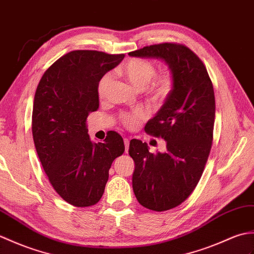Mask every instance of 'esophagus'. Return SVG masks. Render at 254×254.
<instances>
[{
    "label": "esophagus",
    "mask_w": 254,
    "mask_h": 254,
    "mask_svg": "<svg viewBox=\"0 0 254 254\" xmlns=\"http://www.w3.org/2000/svg\"><path fill=\"white\" fill-rule=\"evenodd\" d=\"M124 143H125V152L127 153V152H128V148H129V139H128V138L124 139Z\"/></svg>",
    "instance_id": "1"
}]
</instances>
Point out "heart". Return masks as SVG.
I'll use <instances>...</instances> for the list:
<instances>
[{
	"instance_id": "obj_1",
	"label": "heart",
	"mask_w": 254,
	"mask_h": 254,
	"mask_svg": "<svg viewBox=\"0 0 254 254\" xmlns=\"http://www.w3.org/2000/svg\"><path fill=\"white\" fill-rule=\"evenodd\" d=\"M122 74L137 90H144L155 76V67L151 62L142 59H131L122 67ZM112 82V75L110 72L101 78L98 83V94L100 98H104ZM174 88V78L172 72L165 71L155 78L150 88V98L156 103H162L171 94ZM145 118V113L136 111L132 114H123L121 116L122 123L126 127H136L139 122Z\"/></svg>"
}]
</instances>
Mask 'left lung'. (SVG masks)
Returning a JSON list of instances; mask_svg holds the SVG:
<instances>
[{"instance_id":"obj_1","label":"left lung","mask_w":254,"mask_h":254,"mask_svg":"<svg viewBox=\"0 0 254 254\" xmlns=\"http://www.w3.org/2000/svg\"><path fill=\"white\" fill-rule=\"evenodd\" d=\"M128 55L164 62L174 78L171 94L144 127L165 140L166 151L151 153L136 139L129 144L138 202L152 211H167L188 198L203 173L215 118L213 84L202 61L182 44H154Z\"/></svg>"}]
</instances>
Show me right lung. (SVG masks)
Returning <instances> with one entry per match:
<instances>
[{"instance_id":"1","label":"right lung","mask_w":254,"mask_h":254,"mask_svg":"<svg viewBox=\"0 0 254 254\" xmlns=\"http://www.w3.org/2000/svg\"><path fill=\"white\" fill-rule=\"evenodd\" d=\"M125 58L99 51H71L44 72L32 109V137L54 190L69 204L91 206L102 198L113 161L125 151L110 131L93 142L86 121L99 109L98 83Z\"/></svg>"}]
</instances>
